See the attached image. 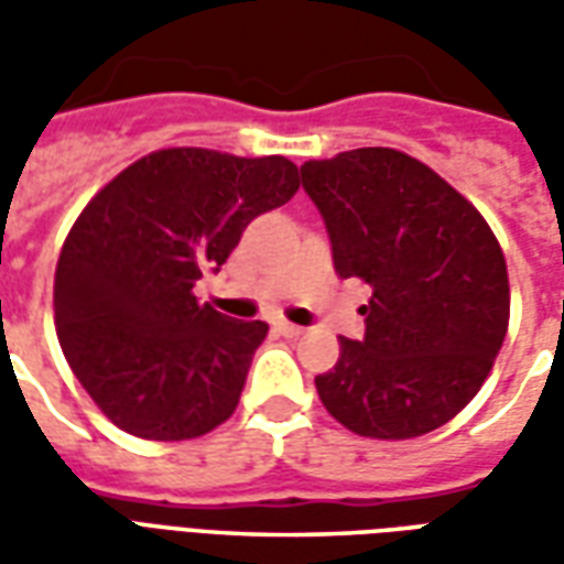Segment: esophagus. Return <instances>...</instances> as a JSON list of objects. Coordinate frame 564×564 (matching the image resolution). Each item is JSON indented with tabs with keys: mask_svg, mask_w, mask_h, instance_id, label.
Segmentation results:
<instances>
[{
	"mask_svg": "<svg viewBox=\"0 0 564 564\" xmlns=\"http://www.w3.org/2000/svg\"><path fill=\"white\" fill-rule=\"evenodd\" d=\"M274 332H278V335H283V338H299V335H305V329H302V326H295V323H286V319L274 323Z\"/></svg>",
	"mask_w": 564,
	"mask_h": 564,
	"instance_id": "obj_1",
	"label": "esophagus"
}]
</instances>
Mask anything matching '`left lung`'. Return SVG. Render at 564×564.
<instances>
[{
	"label": "left lung",
	"mask_w": 564,
	"mask_h": 564,
	"mask_svg": "<svg viewBox=\"0 0 564 564\" xmlns=\"http://www.w3.org/2000/svg\"><path fill=\"white\" fill-rule=\"evenodd\" d=\"M338 278L371 283L366 335L341 338L319 402L350 432L404 441L459 414L508 332L505 253L480 210L429 165L359 148L302 165Z\"/></svg>",
	"instance_id": "8db88e82"
}]
</instances>
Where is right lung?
Wrapping results in <instances>:
<instances>
[{"label": "right lung", "instance_id": "obj_1", "mask_svg": "<svg viewBox=\"0 0 564 564\" xmlns=\"http://www.w3.org/2000/svg\"><path fill=\"white\" fill-rule=\"evenodd\" d=\"M295 189L283 156L172 148L132 162L80 210L56 262V335L111 423L186 441L232 416L269 326L198 305L193 286Z\"/></svg>", "mask_w": 564, "mask_h": 564}]
</instances>
